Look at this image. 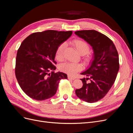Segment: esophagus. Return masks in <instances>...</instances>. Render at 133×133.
Returning <instances> with one entry per match:
<instances>
[{
  "mask_svg": "<svg viewBox=\"0 0 133 133\" xmlns=\"http://www.w3.org/2000/svg\"><path fill=\"white\" fill-rule=\"evenodd\" d=\"M68 78L69 79H71V80H74V79H76V78H74V77H71L70 76H68Z\"/></svg>",
  "mask_w": 133,
  "mask_h": 133,
  "instance_id": "obj_1",
  "label": "esophagus"
}]
</instances>
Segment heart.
I'll return each instance as SVG.
<instances>
[{
  "instance_id": "obj_1",
  "label": "heart",
  "mask_w": 133,
  "mask_h": 133,
  "mask_svg": "<svg viewBox=\"0 0 133 133\" xmlns=\"http://www.w3.org/2000/svg\"><path fill=\"white\" fill-rule=\"evenodd\" d=\"M72 43L74 46V47L76 48L79 54L81 55L86 54V56L85 57V60L86 61H89L90 60L91 55L88 53L90 50V46L87 42L82 39L76 38L72 40ZM66 45V43L63 42L57 47L55 53V57L57 60L59 61L63 60V54H64ZM60 69L61 71L73 76L79 71L82 70L83 65L78 63L68 62L61 65L60 67Z\"/></svg>"
}]
</instances>
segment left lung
<instances>
[{"label": "left lung", "mask_w": 133, "mask_h": 133, "mask_svg": "<svg viewBox=\"0 0 133 133\" xmlns=\"http://www.w3.org/2000/svg\"><path fill=\"white\" fill-rule=\"evenodd\" d=\"M75 34L87 41L94 51L91 66L81 73L88 78L80 79L83 87L76 90V94L81 99L95 103L105 97L116 80L119 68L118 52L111 40L98 31L80 30Z\"/></svg>", "instance_id": "1"}]
</instances>
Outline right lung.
Segmentation results:
<instances>
[{
	"mask_svg": "<svg viewBox=\"0 0 133 133\" xmlns=\"http://www.w3.org/2000/svg\"><path fill=\"white\" fill-rule=\"evenodd\" d=\"M72 32L51 30L34 32L22 42L17 53L15 75L27 96L37 101L49 99L56 94L60 80L67 79L66 74L54 72L55 56L57 47Z\"/></svg>",
	"mask_w": 133,
	"mask_h": 133,
	"instance_id": "right-lung-1",
	"label": "right lung"
}]
</instances>
